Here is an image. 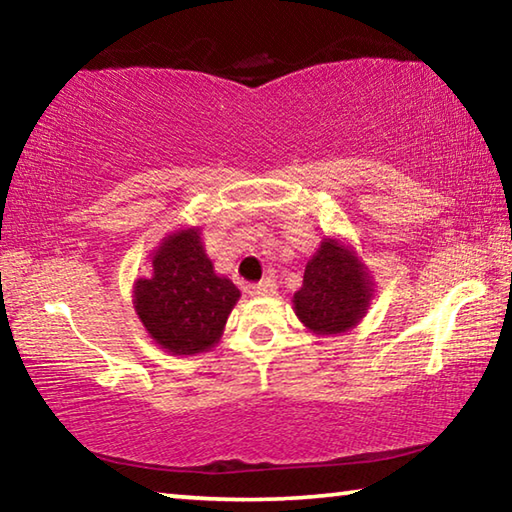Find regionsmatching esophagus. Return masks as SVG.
I'll list each match as a JSON object with an SVG mask.
<instances>
[{
	"label": "esophagus",
	"mask_w": 512,
	"mask_h": 512,
	"mask_svg": "<svg viewBox=\"0 0 512 512\" xmlns=\"http://www.w3.org/2000/svg\"><path fill=\"white\" fill-rule=\"evenodd\" d=\"M275 289H277V284H275L273 277H264L262 282L250 284V287H248V291L253 293V296H273Z\"/></svg>",
	"instance_id": "34e87169"
}]
</instances>
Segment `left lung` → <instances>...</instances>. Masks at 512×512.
<instances>
[{
	"mask_svg": "<svg viewBox=\"0 0 512 512\" xmlns=\"http://www.w3.org/2000/svg\"><path fill=\"white\" fill-rule=\"evenodd\" d=\"M372 289L350 250L325 239L302 275V287L293 296L296 314L318 334L345 332L366 314Z\"/></svg>",
	"mask_w": 512,
	"mask_h": 512,
	"instance_id": "left-lung-1",
	"label": "left lung"
}]
</instances>
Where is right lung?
I'll use <instances>...</instances> for the list:
<instances>
[{
	"mask_svg": "<svg viewBox=\"0 0 512 512\" xmlns=\"http://www.w3.org/2000/svg\"><path fill=\"white\" fill-rule=\"evenodd\" d=\"M239 289L219 277L196 230L164 239L153 271L135 284V311L155 343L173 354H196L219 341L239 300Z\"/></svg>",
	"mask_w": 512,
	"mask_h": 512,
	"instance_id": "add662e5",
	"label": "right lung"
}]
</instances>
